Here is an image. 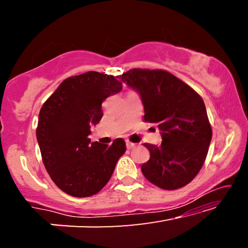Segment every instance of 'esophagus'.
Masks as SVG:
<instances>
[{
    "label": "esophagus",
    "mask_w": 248,
    "mask_h": 248,
    "mask_svg": "<svg viewBox=\"0 0 248 248\" xmlns=\"http://www.w3.org/2000/svg\"><path fill=\"white\" fill-rule=\"evenodd\" d=\"M135 145H137V143H133V142L126 140V148L127 149H133Z\"/></svg>",
    "instance_id": "1"
}]
</instances>
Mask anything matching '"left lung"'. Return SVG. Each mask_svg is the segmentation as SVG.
<instances>
[{
	"mask_svg": "<svg viewBox=\"0 0 248 248\" xmlns=\"http://www.w3.org/2000/svg\"><path fill=\"white\" fill-rule=\"evenodd\" d=\"M122 82L140 93L144 122L158 124L162 142L144 143L150 159L142 174L162 189L181 188L191 183L204 164L212 128L204 101L196 91L165 70L132 69Z\"/></svg>",
	"mask_w": 248,
	"mask_h": 248,
	"instance_id": "obj_1",
	"label": "left lung"
}]
</instances>
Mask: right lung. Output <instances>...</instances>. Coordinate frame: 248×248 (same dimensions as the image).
<instances>
[{"label":"right lung","instance_id":"1","mask_svg":"<svg viewBox=\"0 0 248 248\" xmlns=\"http://www.w3.org/2000/svg\"><path fill=\"white\" fill-rule=\"evenodd\" d=\"M122 90L114 76L89 71L60 84L39 111L36 135L47 172L57 187L76 198L97 194L109 181L126 147L90 142V127L103 117L101 104Z\"/></svg>","mask_w":248,"mask_h":248}]
</instances>
